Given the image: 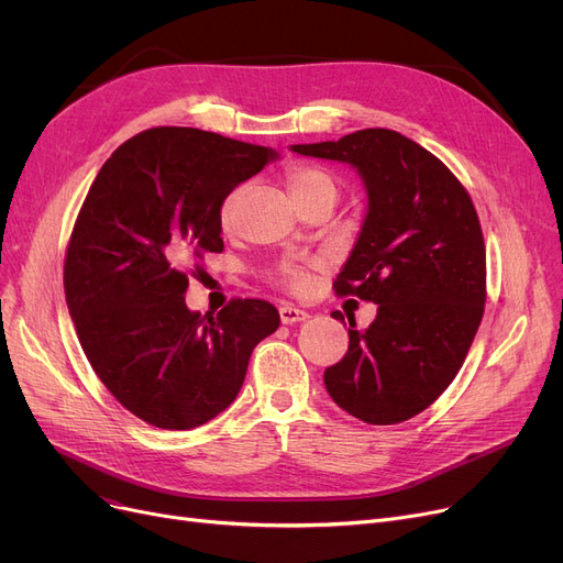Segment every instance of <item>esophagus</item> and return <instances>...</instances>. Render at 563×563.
<instances>
[{
  "label": "esophagus",
  "instance_id": "34e87169",
  "mask_svg": "<svg viewBox=\"0 0 563 563\" xmlns=\"http://www.w3.org/2000/svg\"><path fill=\"white\" fill-rule=\"evenodd\" d=\"M280 321L287 323V327H291V323H299V321H306L310 314L306 310H299L294 306H280Z\"/></svg>",
  "mask_w": 563,
  "mask_h": 563
}]
</instances>
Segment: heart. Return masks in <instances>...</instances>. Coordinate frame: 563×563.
Segmentation results:
<instances>
[{
	"label": "heart",
	"instance_id": "b5f03b06",
	"mask_svg": "<svg viewBox=\"0 0 563 563\" xmlns=\"http://www.w3.org/2000/svg\"><path fill=\"white\" fill-rule=\"evenodd\" d=\"M285 183L289 187L291 198L297 200L299 207H306L308 202H314L319 198H333V200L338 198L335 175L329 168L317 166V164H291V166H287ZM242 194H244V187H236L223 198V202L219 207V221H221L223 230L232 228L234 217H236V207H240V200H242ZM272 276L280 287H285L294 294L303 291L310 283L306 266L299 264V262H289V260L276 264Z\"/></svg>",
	"mask_w": 563,
	"mask_h": 563
}]
</instances>
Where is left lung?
<instances>
[{"label":"left lung","instance_id":"1","mask_svg":"<svg viewBox=\"0 0 563 563\" xmlns=\"http://www.w3.org/2000/svg\"><path fill=\"white\" fill-rule=\"evenodd\" d=\"M291 151L351 164L369 198L333 289L378 312L365 331L349 321L344 358L323 372L327 390L367 424L416 418L448 390L484 317L486 246L475 205L445 164L395 130Z\"/></svg>","mask_w":563,"mask_h":563}]
</instances>
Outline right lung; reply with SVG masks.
<instances>
[{"label": "right lung", "instance_id": "add662e5", "mask_svg": "<svg viewBox=\"0 0 563 563\" xmlns=\"http://www.w3.org/2000/svg\"><path fill=\"white\" fill-rule=\"evenodd\" d=\"M274 157L214 132L153 128L118 147L86 194L64 264L68 310L98 378L147 424L217 418L255 344L280 327L262 299L205 317L185 303L191 262L223 251V198Z\"/></svg>", "mask_w": 563, "mask_h": 563}]
</instances>
